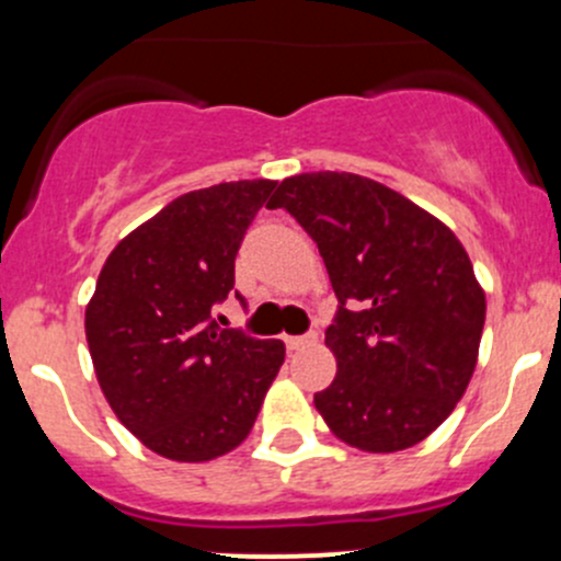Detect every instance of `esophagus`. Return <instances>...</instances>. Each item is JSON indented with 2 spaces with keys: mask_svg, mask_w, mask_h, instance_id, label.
I'll return each instance as SVG.
<instances>
[{
  "mask_svg": "<svg viewBox=\"0 0 561 561\" xmlns=\"http://www.w3.org/2000/svg\"><path fill=\"white\" fill-rule=\"evenodd\" d=\"M316 334H288L286 337V348L288 351H299V348H308V345L316 343Z\"/></svg>",
  "mask_w": 561,
  "mask_h": 561,
  "instance_id": "esophagus-1",
  "label": "esophagus"
}]
</instances>
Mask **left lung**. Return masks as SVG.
<instances>
[{"instance_id":"8db88e82","label":"left lung","mask_w":561,"mask_h":561,"mask_svg":"<svg viewBox=\"0 0 561 561\" xmlns=\"http://www.w3.org/2000/svg\"><path fill=\"white\" fill-rule=\"evenodd\" d=\"M319 245L337 313V375L313 397L348 446L391 454L451 415L472 378L486 297L446 224L354 172L286 178L270 199Z\"/></svg>"}]
</instances>
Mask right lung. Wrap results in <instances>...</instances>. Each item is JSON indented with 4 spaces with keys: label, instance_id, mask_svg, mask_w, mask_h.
<instances>
[{
    "label": "right lung",
    "instance_id": "right-lung-1",
    "mask_svg": "<svg viewBox=\"0 0 561 561\" xmlns=\"http://www.w3.org/2000/svg\"><path fill=\"white\" fill-rule=\"evenodd\" d=\"M275 181H238L172 199L126 234L85 308L96 380L121 424L151 451L207 461L251 432L286 356L280 340L224 329L234 256Z\"/></svg>",
    "mask_w": 561,
    "mask_h": 561
}]
</instances>
